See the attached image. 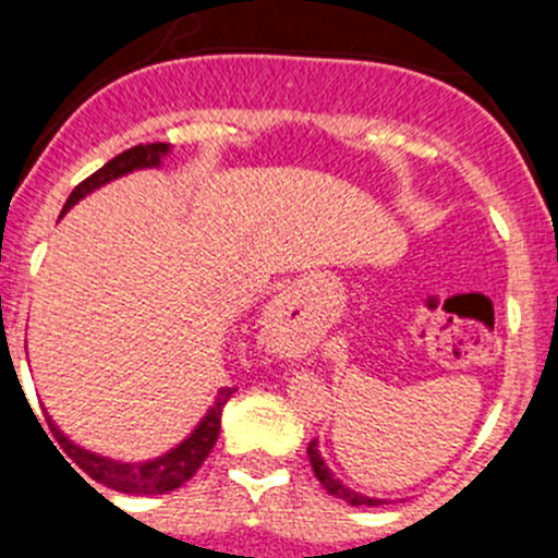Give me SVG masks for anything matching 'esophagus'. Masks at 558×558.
<instances>
[{
  "label": "esophagus",
  "instance_id": "34e87169",
  "mask_svg": "<svg viewBox=\"0 0 558 558\" xmlns=\"http://www.w3.org/2000/svg\"><path fill=\"white\" fill-rule=\"evenodd\" d=\"M276 304H279V310H284V307H290V304H293V302H290V295H282V299H279V302H276Z\"/></svg>",
  "mask_w": 558,
  "mask_h": 558
}]
</instances>
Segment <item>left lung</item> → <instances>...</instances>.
Instances as JSON below:
<instances>
[{"label": "left lung", "instance_id": "8db88e82", "mask_svg": "<svg viewBox=\"0 0 558 558\" xmlns=\"http://www.w3.org/2000/svg\"><path fill=\"white\" fill-rule=\"evenodd\" d=\"M307 456H310V463H313L315 477L322 481V486L329 492V495H335V497H340V500L352 502V506H379V502H383V500H372V497L357 495V492L347 489V486H343V483H340V481H335V475H332V472H329L327 463H324L322 452H318V441H310Z\"/></svg>", "mask_w": 558, "mask_h": 558}]
</instances>
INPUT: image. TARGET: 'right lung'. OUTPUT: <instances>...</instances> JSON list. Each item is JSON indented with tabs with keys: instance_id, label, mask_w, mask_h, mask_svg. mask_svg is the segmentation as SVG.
<instances>
[{
	"instance_id": "1",
	"label": "right lung",
	"mask_w": 558,
	"mask_h": 558,
	"mask_svg": "<svg viewBox=\"0 0 558 558\" xmlns=\"http://www.w3.org/2000/svg\"><path fill=\"white\" fill-rule=\"evenodd\" d=\"M165 153H167L165 142L128 147V150H122L120 156H113L108 165H102L100 170L92 172L86 181H81V184L72 190V195H69L63 211H66L69 206H75L77 201H81L83 195H88L92 190L108 184L111 179H120V175H125V172H131V170H140V167L159 165V159L165 156ZM234 391L236 388H220L218 399H215V405L209 408V413L204 416V422L195 427V433H192L190 438H184V441H181L175 450H170L167 456L156 458V461H147V463H120V461H111V458H100V456H95V452L81 450V447L72 445V441H69V438L63 436V433L58 430V427L52 425L49 418L47 422H49V430H52V436L58 438V445L63 447V452H66V456L72 458V463H75V466H81V470L86 472L92 481L102 483V486H108V489H113V492H125V495H165V492H172V489H179V486H184V483L201 470V463L206 461V456H209L211 447H215V441H218L220 413H223V405L229 402L231 393ZM72 463H69V466H72Z\"/></svg>"
}]
</instances>
